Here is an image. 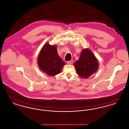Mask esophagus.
<instances>
[{
  "instance_id": "esophagus-1",
  "label": "esophagus",
  "mask_w": 129,
  "mask_h": 129,
  "mask_svg": "<svg viewBox=\"0 0 129 129\" xmlns=\"http://www.w3.org/2000/svg\"><path fill=\"white\" fill-rule=\"evenodd\" d=\"M73 63V60H71V61H69L67 62V63L69 65H71Z\"/></svg>"
}]
</instances>
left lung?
<instances>
[{"label":"left lung","instance_id":"obj_1","mask_svg":"<svg viewBox=\"0 0 129 129\" xmlns=\"http://www.w3.org/2000/svg\"><path fill=\"white\" fill-rule=\"evenodd\" d=\"M74 66L77 74L86 79L97 71L99 64L94 54L88 48H86L82 51L80 58L75 62Z\"/></svg>","mask_w":129,"mask_h":129}]
</instances>
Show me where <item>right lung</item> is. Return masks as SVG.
<instances>
[{
  "label": "right lung",
  "instance_id": "1",
  "mask_svg": "<svg viewBox=\"0 0 129 129\" xmlns=\"http://www.w3.org/2000/svg\"><path fill=\"white\" fill-rule=\"evenodd\" d=\"M65 65L58 55L56 45L45 43L38 56V65L40 69L49 76L60 74Z\"/></svg>",
  "mask_w": 129,
  "mask_h": 129
}]
</instances>
